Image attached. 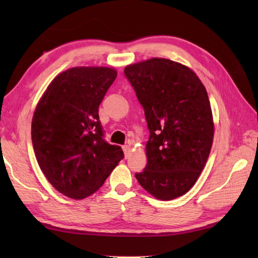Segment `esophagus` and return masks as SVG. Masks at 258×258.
I'll return each instance as SVG.
<instances>
[{
	"label": "esophagus",
	"mask_w": 258,
	"mask_h": 258,
	"mask_svg": "<svg viewBox=\"0 0 258 258\" xmlns=\"http://www.w3.org/2000/svg\"><path fill=\"white\" fill-rule=\"evenodd\" d=\"M123 150H124V154H125V157L127 158V157L130 156L131 154V146L130 145H125L123 146Z\"/></svg>",
	"instance_id": "esophagus-1"
}]
</instances>
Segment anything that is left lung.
<instances>
[{
  "label": "left lung",
  "mask_w": 258,
  "mask_h": 258,
  "mask_svg": "<svg viewBox=\"0 0 258 258\" xmlns=\"http://www.w3.org/2000/svg\"><path fill=\"white\" fill-rule=\"evenodd\" d=\"M124 74L150 132L147 166L135 177L155 198L175 199L195 184L212 149L214 124L207 91L190 68L168 59L130 64Z\"/></svg>",
  "instance_id": "1"
}]
</instances>
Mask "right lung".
<instances>
[{"label":"right lung","mask_w":258,"mask_h":258,"mask_svg":"<svg viewBox=\"0 0 258 258\" xmlns=\"http://www.w3.org/2000/svg\"><path fill=\"white\" fill-rule=\"evenodd\" d=\"M115 69L75 67L56 76L35 109L32 142L47 181L61 194H94L124 158L104 140L99 106L116 80Z\"/></svg>","instance_id":"add662e5"}]
</instances>
